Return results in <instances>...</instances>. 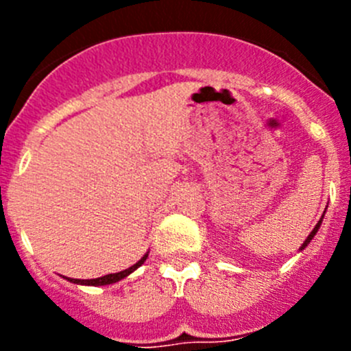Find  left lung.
<instances>
[{
    "label": "left lung",
    "instance_id": "1",
    "mask_svg": "<svg viewBox=\"0 0 351 351\" xmlns=\"http://www.w3.org/2000/svg\"><path fill=\"white\" fill-rule=\"evenodd\" d=\"M320 225H322V219H320V221H318V223H316V226H315V228H313L311 234L308 235V239H306V241H304V244H302V246H300V250H304V247H306V246H308L309 243H311V239L315 237V235H316V232H318V228H320Z\"/></svg>",
    "mask_w": 351,
    "mask_h": 351
}]
</instances>
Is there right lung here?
Wrapping results in <instances>:
<instances>
[{"label":"right lung","mask_w":351,"mask_h":351,"mask_svg":"<svg viewBox=\"0 0 351 351\" xmlns=\"http://www.w3.org/2000/svg\"><path fill=\"white\" fill-rule=\"evenodd\" d=\"M145 258H147V255L142 256L141 260H138L135 265H132L130 269H125V271L121 272H116V274H107V276H101V278H96V280H71V278H66L68 281H71V283H77V285H89V287H101V285H110V283H116V281L123 280V278H126L128 274H132L133 271L137 267H141L142 263L145 262Z\"/></svg>","instance_id":"right-lung-1"}]
</instances>
